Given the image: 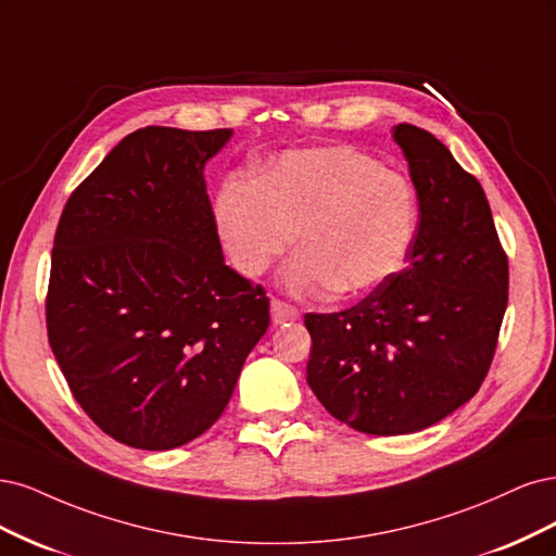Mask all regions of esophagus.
<instances>
[{"instance_id":"34e87169","label":"esophagus","mask_w":556,"mask_h":556,"mask_svg":"<svg viewBox=\"0 0 556 556\" xmlns=\"http://www.w3.org/2000/svg\"><path fill=\"white\" fill-rule=\"evenodd\" d=\"M300 312L293 307V304H286L283 300L273 298V324H289V320H298Z\"/></svg>"}]
</instances>
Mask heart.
<instances>
[{
  "mask_svg": "<svg viewBox=\"0 0 556 556\" xmlns=\"http://www.w3.org/2000/svg\"><path fill=\"white\" fill-rule=\"evenodd\" d=\"M214 217L242 275H263L298 232L302 252L286 265V286L355 298L397 270L414 236L416 199L402 173L330 146L283 152L254 182L228 177Z\"/></svg>",
  "mask_w": 556,
  "mask_h": 556,
  "instance_id": "heart-1",
  "label": "heart"
}]
</instances>
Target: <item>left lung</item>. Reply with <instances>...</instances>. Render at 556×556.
<instances>
[{"label": "left lung", "mask_w": 556, "mask_h": 556, "mask_svg": "<svg viewBox=\"0 0 556 556\" xmlns=\"http://www.w3.org/2000/svg\"><path fill=\"white\" fill-rule=\"evenodd\" d=\"M420 222L406 267L351 309L304 314L307 383L357 432L397 437L451 416L485 381L508 304V256L480 182L439 138L392 129Z\"/></svg>", "instance_id": "obj_1"}]
</instances>
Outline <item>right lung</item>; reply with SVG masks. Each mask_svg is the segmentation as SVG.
Wrapping results in <instances>:
<instances>
[{"label": "right lung", "mask_w": 556, "mask_h": 556, "mask_svg": "<svg viewBox=\"0 0 556 556\" xmlns=\"http://www.w3.org/2000/svg\"><path fill=\"white\" fill-rule=\"evenodd\" d=\"M230 129L129 134L68 195L46 295L48 342L99 429L170 451L219 420L270 300L224 263L203 166Z\"/></svg>", "instance_id": "add662e5"}]
</instances>
